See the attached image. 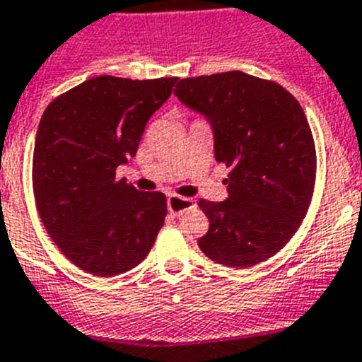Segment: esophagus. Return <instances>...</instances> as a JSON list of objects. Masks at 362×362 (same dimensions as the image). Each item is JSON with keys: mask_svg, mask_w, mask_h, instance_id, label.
<instances>
[{"mask_svg": "<svg viewBox=\"0 0 362 362\" xmlns=\"http://www.w3.org/2000/svg\"><path fill=\"white\" fill-rule=\"evenodd\" d=\"M193 205H194L193 198L178 197V194H169L168 197V209H169V213L175 214V216H180L184 211L191 209Z\"/></svg>", "mask_w": 362, "mask_h": 362, "instance_id": "34e87169", "label": "esophagus"}]
</instances>
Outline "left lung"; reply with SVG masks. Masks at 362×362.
<instances>
[{"instance_id": "left-lung-1", "label": "left lung", "mask_w": 362, "mask_h": 362, "mask_svg": "<svg viewBox=\"0 0 362 362\" xmlns=\"http://www.w3.org/2000/svg\"><path fill=\"white\" fill-rule=\"evenodd\" d=\"M175 95L209 122L214 158L233 169L226 200H200L209 230L198 247L227 267L270 258L294 236L314 193L305 112L283 86L238 70L182 79Z\"/></svg>"}]
</instances>
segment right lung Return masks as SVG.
I'll return each instance as SVG.
<instances>
[{
    "label": "right lung",
    "mask_w": 362,
    "mask_h": 362,
    "mask_svg": "<svg viewBox=\"0 0 362 362\" xmlns=\"http://www.w3.org/2000/svg\"><path fill=\"white\" fill-rule=\"evenodd\" d=\"M177 81L92 77L52 100L39 120L32 160L39 216L61 252L90 274L136 267L164 226V194L136 191L115 169L135 157Z\"/></svg>",
    "instance_id": "obj_1"
}]
</instances>
